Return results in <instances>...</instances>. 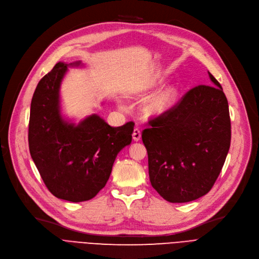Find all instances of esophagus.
<instances>
[{"label":"esophagus","mask_w":259,"mask_h":259,"mask_svg":"<svg viewBox=\"0 0 259 259\" xmlns=\"http://www.w3.org/2000/svg\"><path fill=\"white\" fill-rule=\"evenodd\" d=\"M141 137H142L141 130H140L139 128H135V129L133 130V133H132V138H133V140H134L135 142H139V141L141 140Z\"/></svg>","instance_id":"34e87169"}]
</instances>
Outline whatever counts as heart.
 I'll return each instance as SVG.
<instances>
[{"mask_svg": "<svg viewBox=\"0 0 259 259\" xmlns=\"http://www.w3.org/2000/svg\"><path fill=\"white\" fill-rule=\"evenodd\" d=\"M160 83V79H152L147 89L150 90ZM179 91L174 86H166L156 92L152 98L149 99L144 105V111L149 116H159L166 113L178 100Z\"/></svg>", "mask_w": 259, "mask_h": 259, "instance_id": "heart-1", "label": "heart"}]
</instances>
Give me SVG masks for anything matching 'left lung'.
I'll return each mask as SVG.
<instances>
[{
  "mask_svg": "<svg viewBox=\"0 0 259 259\" xmlns=\"http://www.w3.org/2000/svg\"><path fill=\"white\" fill-rule=\"evenodd\" d=\"M190 89L169 111L149 120L142 132L149 178L170 202H188L207 194L223 169L231 143L229 105L222 85Z\"/></svg>",
  "mask_w": 259,
  "mask_h": 259,
  "instance_id": "left-lung-1",
  "label": "left lung"
}]
</instances>
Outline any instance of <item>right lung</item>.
<instances>
[{
  "label": "right lung",
  "mask_w": 259,
  "mask_h": 259,
  "mask_svg": "<svg viewBox=\"0 0 259 259\" xmlns=\"http://www.w3.org/2000/svg\"><path fill=\"white\" fill-rule=\"evenodd\" d=\"M66 71L67 65L60 62L38 81L30 106L28 143L49 191L79 202L93 198L106 186L116 155L132 141L134 122L111 127L97 114L78 125L65 121L59 91Z\"/></svg>",
  "instance_id": "obj_1"
}]
</instances>
